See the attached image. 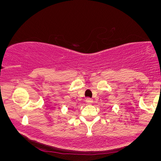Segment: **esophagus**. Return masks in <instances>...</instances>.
<instances>
[{"label":"esophagus","mask_w":161,"mask_h":161,"mask_svg":"<svg viewBox=\"0 0 161 161\" xmlns=\"http://www.w3.org/2000/svg\"><path fill=\"white\" fill-rule=\"evenodd\" d=\"M86 101V103L88 104H92V103H93V100L91 99V98H87Z\"/></svg>","instance_id":"1"}]
</instances>
